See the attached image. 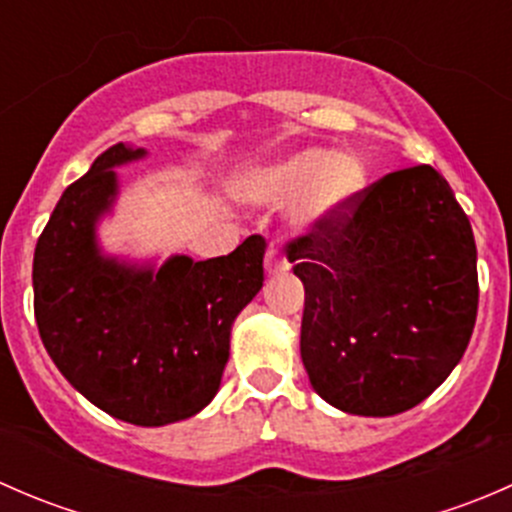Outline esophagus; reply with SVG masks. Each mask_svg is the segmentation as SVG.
I'll list each match as a JSON object with an SVG mask.
<instances>
[{"label": "esophagus", "instance_id": "34e87169", "mask_svg": "<svg viewBox=\"0 0 512 512\" xmlns=\"http://www.w3.org/2000/svg\"><path fill=\"white\" fill-rule=\"evenodd\" d=\"M289 270V262L287 257L282 255L280 250H275V247H270L265 255V272L267 275H285Z\"/></svg>", "mask_w": 512, "mask_h": 512}]
</instances>
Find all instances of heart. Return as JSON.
Masks as SVG:
<instances>
[{"mask_svg": "<svg viewBox=\"0 0 512 512\" xmlns=\"http://www.w3.org/2000/svg\"><path fill=\"white\" fill-rule=\"evenodd\" d=\"M366 185V168L354 153L302 146L247 170L237 195L247 203L282 208L294 203L302 227H322L342 220Z\"/></svg>", "mask_w": 512, "mask_h": 512, "instance_id": "obj_1", "label": "heart"}]
</instances>
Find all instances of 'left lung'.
Masks as SVG:
<instances>
[{
	"instance_id": "left-lung-1",
	"label": "left lung",
	"mask_w": 512,
	"mask_h": 512,
	"mask_svg": "<svg viewBox=\"0 0 512 512\" xmlns=\"http://www.w3.org/2000/svg\"><path fill=\"white\" fill-rule=\"evenodd\" d=\"M287 255L304 285L302 364L334 409L396 416L456 369L476 324L478 252L431 165L389 173Z\"/></svg>"
}]
</instances>
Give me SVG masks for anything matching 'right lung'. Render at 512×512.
<instances>
[{
  "label": "right lung",
  "instance_id": "1",
  "mask_svg": "<svg viewBox=\"0 0 512 512\" xmlns=\"http://www.w3.org/2000/svg\"><path fill=\"white\" fill-rule=\"evenodd\" d=\"M146 148H108L56 203L34 252V314L56 369L81 396L133 426L200 414L220 389L237 314L262 289L265 240L195 262L108 255L98 223L118 200L116 168Z\"/></svg>",
  "mask_w": 512,
  "mask_h": 512
}]
</instances>
